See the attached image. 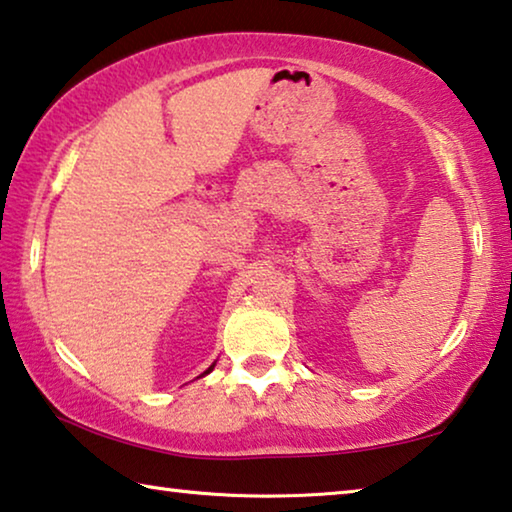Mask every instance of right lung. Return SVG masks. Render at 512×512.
Listing matches in <instances>:
<instances>
[{
  "label": "right lung",
  "instance_id": "obj_1",
  "mask_svg": "<svg viewBox=\"0 0 512 512\" xmlns=\"http://www.w3.org/2000/svg\"><path fill=\"white\" fill-rule=\"evenodd\" d=\"M212 369H214V364H212V367H209L205 373H209V371H212ZM205 373H202V376H205Z\"/></svg>",
  "mask_w": 512,
  "mask_h": 512
}]
</instances>
